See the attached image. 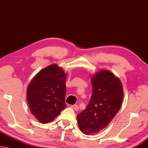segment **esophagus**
<instances>
[{"mask_svg":"<svg viewBox=\"0 0 148 148\" xmlns=\"http://www.w3.org/2000/svg\"><path fill=\"white\" fill-rule=\"evenodd\" d=\"M71 108H72V109H74V110H76V111H77V110H79V106H78V105H77V104L72 105Z\"/></svg>","mask_w":148,"mask_h":148,"instance_id":"obj_1","label":"esophagus"}]
</instances>
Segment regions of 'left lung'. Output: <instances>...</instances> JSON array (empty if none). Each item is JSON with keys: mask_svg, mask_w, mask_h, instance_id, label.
<instances>
[{"mask_svg": "<svg viewBox=\"0 0 148 148\" xmlns=\"http://www.w3.org/2000/svg\"><path fill=\"white\" fill-rule=\"evenodd\" d=\"M92 95L89 104L77 116L83 133H97L108 126L120 109L123 91L119 79L108 71H101L91 79Z\"/></svg>", "mask_w": 148, "mask_h": 148, "instance_id": "obj_1", "label": "left lung"}]
</instances>
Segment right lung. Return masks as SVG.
I'll return each instance as SVG.
<instances>
[{
    "label": "right lung",
    "instance_id": "obj_1",
    "mask_svg": "<svg viewBox=\"0 0 148 148\" xmlns=\"http://www.w3.org/2000/svg\"><path fill=\"white\" fill-rule=\"evenodd\" d=\"M66 74L56 64L39 72L27 91L30 110L41 123L51 121L66 108Z\"/></svg>",
    "mask_w": 148,
    "mask_h": 148
}]
</instances>
